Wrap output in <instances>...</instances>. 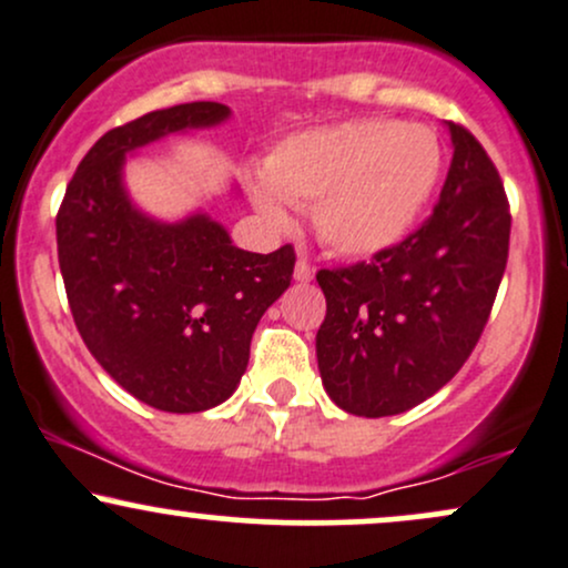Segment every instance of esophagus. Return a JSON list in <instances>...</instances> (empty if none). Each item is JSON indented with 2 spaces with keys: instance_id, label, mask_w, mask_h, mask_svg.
I'll return each mask as SVG.
<instances>
[{
  "instance_id": "esophagus-1",
  "label": "esophagus",
  "mask_w": 568,
  "mask_h": 568,
  "mask_svg": "<svg viewBox=\"0 0 568 568\" xmlns=\"http://www.w3.org/2000/svg\"><path fill=\"white\" fill-rule=\"evenodd\" d=\"M293 277H296L298 283H310V280L315 277V266L306 262V258H298L296 270H293Z\"/></svg>"
}]
</instances>
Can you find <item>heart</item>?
<instances>
[{"instance_id": "b5f03b06", "label": "heart", "mask_w": 568, "mask_h": 568, "mask_svg": "<svg viewBox=\"0 0 568 568\" xmlns=\"http://www.w3.org/2000/svg\"><path fill=\"white\" fill-rule=\"evenodd\" d=\"M440 143L425 125L349 120L280 141L264 162L256 205L285 221L283 202L312 205L321 240L344 256H371L414 230L440 175Z\"/></svg>"}]
</instances>
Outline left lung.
<instances>
[{"mask_svg":"<svg viewBox=\"0 0 568 568\" xmlns=\"http://www.w3.org/2000/svg\"><path fill=\"white\" fill-rule=\"evenodd\" d=\"M448 130L452 168L425 224L371 262L317 272V368L347 414L379 419L419 406L465 366L491 315L510 202L480 141L456 122Z\"/></svg>","mask_w":568,"mask_h":568,"instance_id":"obj_1","label":"left lung"}]
</instances>
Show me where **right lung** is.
Wrapping results in <instances>:
<instances>
[{
	"instance_id": "right-lung-1",
	"label": "right lung",
	"mask_w": 568,
	"mask_h": 568,
	"mask_svg": "<svg viewBox=\"0 0 568 568\" xmlns=\"http://www.w3.org/2000/svg\"><path fill=\"white\" fill-rule=\"evenodd\" d=\"M226 116L224 103L194 101L112 128L82 158L55 216L82 342L122 389L171 414L213 408L237 389L253 331L296 266L293 245L247 253L202 213L160 224L130 205L128 152Z\"/></svg>"
}]
</instances>
